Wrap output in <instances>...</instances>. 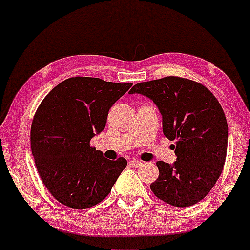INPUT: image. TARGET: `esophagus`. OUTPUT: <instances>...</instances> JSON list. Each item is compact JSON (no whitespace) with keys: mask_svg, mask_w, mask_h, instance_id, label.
I'll list each match as a JSON object with an SVG mask.
<instances>
[{"mask_svg":"<svg viewBox=\"0 0 250 250\" xmlns=\"http://www.w3.org/2000/svg\"><path fill=\"white\" fill-rule=\"evenodd\" d=\"M129 165L134 168H139V167H141L143 163L141 161H137V160H131V161L129 162Z\"/></svg>","mask_w":250,"mask_h":250,"instance_id":"obj_1","label":"esophagus"}]
</instances>
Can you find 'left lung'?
<instances>
[{
  "mask_svg": "<svg viewBox=\"0 0 250 250\" xmlns=\"http://www.w3.org/2000/svg\"><path fill=\"white\" fill-rule=\"evenodd\" d=\"M129 93L153 100L162 115L163 134L176 141V161L156 162L160 174L151 191L174 207L200 202L226 161L228 125L216 97L201 83L177 76L137 83Z\"/></svg>",
  "mask_w": 250,
  "mask_h": 250,
  "instance_id": "8db88e82",
  "label": "left lung"
}]
</instances>
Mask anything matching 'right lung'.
Here are the masks:
<instances>
[{
  "label": "right lung",
  "instance_id": "obj_1",
  "mask_svg": "<svg viewBox=\"0 0 250 250\" xmlns=\"http://www.w3.org/2000/svg\"><path fill=\"white\" fill-rule=\"evenodd\" d=\"M133 83L76 76L51 89L31 123L30 145L42 182L62 205L87 209L107 197L127 160L105 159L90 140Z\"/></svg>",
  "mask_w": 250,
  "mask_h": 250
}]
</instances>
